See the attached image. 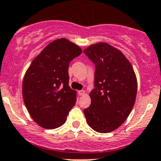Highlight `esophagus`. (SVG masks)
Masks as SVG:
<instances>
[{
  "label": "esophagus",
  "instance_id": "esophagus-1",
  "mask_svg": "<svg viewBox=\"0 0 161 161\" xmlns=\"http://www.w3.org/2000/svg\"><path fill=\"white\" fill-rule=\"evenodd\" d=\"M79 96H84L86 94V91L85 90H80L79 92Z\"/></svg>",
  "mask_w": 161,
  "mask_h": 161
}]
</instances>
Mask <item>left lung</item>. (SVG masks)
Masks as SVG:
<instances>
[{
	"instance_id": "1",
	"label": "left lung",
	"mask_w": 161,
	"mask_h": 161,
	"mask_svg": "<svg viewBox=\"0 0 161 161\" xmlns=\"http://www.w3.org/2000/svg\"><path fill=\"white\" fill-rule=\"evenodd\" d=\"M83 52L95 65L91 104L84 109V114L93 130L110 132L121 126L132 110L136 76L129 60L108 43L91 45Z\"/></svg>"
}]
</instances>
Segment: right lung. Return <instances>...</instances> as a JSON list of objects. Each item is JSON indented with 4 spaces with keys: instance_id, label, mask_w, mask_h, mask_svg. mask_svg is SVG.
Returning <instances> with one entry per match:
<instances>
[{
    "instance_id": "obj_1",
    "label": "right lung",
    "mask_w": 161,
    "mask_h": 161,
    "mask_svg": "<svg viewBox=\"0 0 161 161\" xmlns=\"http://www.w3.org/2000/svg\"><path fill=\"white\" fill-rule=\"evenodd\" d=\"M82 49L66 39L49 43L32 61L22 83L24 103L40 126L53 129L62 125L76 102L69 87V63Z\"/></svg>"
}]
</instances>
